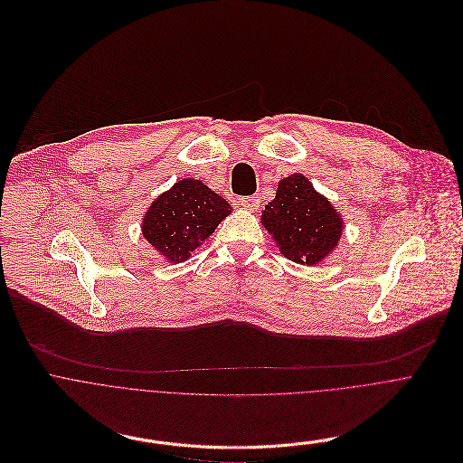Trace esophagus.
Returning <instances> with one entry per match:
<instances>
[{
	"label": "esophagus",
	"mask_w": 463,
	"mask_h": 463,
	"mask_svg": "<svg viewBox=\"0 0 463 463\" xmlns=\"http://www.w3.org/2000/svg\"><path fill=\"white\" fill-rule=\"evenodd\" d=\"M237 204L242 206L244 210L257 212L259 206H260V199H259L257 195H253V197H239V199H237Z\"/></svg>",
	"instance_id": "34e87169"
}]
</instances>
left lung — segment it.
I'll list each match as a JSON object with an SVG mask.
<instances>
[{"mask_svg": "<svg viewBox=\"0 0 463 463\" xmlns=\"http://www.w3.org/2000/svg\"><path fill=\"white\" fill-rule=\"evenodd\" d=\"M260 222L285 257L307 266L326 259L343 235L341 215L301 173L277 184L275 199L264 206Z\"/></svg>", "mask_w": 463, "mask_h": 463, "instance_id": "left-lung-1", "label": "left lung"}]
</instances>
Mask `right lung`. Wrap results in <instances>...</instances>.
Instances as JSON below:
<instances>
[{
    "instance_id": "right-lung-1",
    "label": "right lung",
    "mask_w": 463,
    "mask_h": 463,
    "mask_svg": "<svg viewBox=\"0 0 463 463\" xmlns=\"http://www.w3.org/2000/svg\"><path fill=\"white\" fill-rule=\"evenodd\" d=\"M232 213L228 201L195 178L175 182L147 208L142 235L169 262H184Z\"/></svg>"
}]
</instances>
